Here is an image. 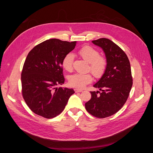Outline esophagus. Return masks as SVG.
<instances>
[{
  "instance_id": "1",
  "label": "esophagus",
  "mask_w": 153,
  "mask_h": 153,
  "mask_svg": "<svg viewBox=\"0 0 153 153\" xmlns=\"http://www.w3.org/2000/svg\"><path fill=\"white\" fill-rule=\"evenodd\" d=\"M74 91L76 93H79V92H82L83 90H81V89H79V88H75L74 89Z\"/></svg>"
}]
</instances>
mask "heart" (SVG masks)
<instances>
[{"mask_svg": "<svg viewBox=\"0 0 153 153\" xmlns=\"http://www.w3.org/2000/svg\"><path fill=\"white\" fill-rule=\"evenodd\" d=\"M79 55L84 60L90 63V70L96 78H100L105 72L107 61L105 57L99 55L96 49L89 45H84L77 51ZM74 55L68 53L62 59L63 68L67 71H71L73 67ZM93 80L90 73H76L68 78L70 85L77 88H82Z\"/></svg>", "mask_w": 153, "mask_h": 153, "instance_id": "obj_1", "label": "heart"}]
</instances>
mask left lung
Wrapping results in <instances>:
<instances>
[{"mask_svg":"<svg viewBox=\"0 0 153 153\" xmlns=\"http://www.w3.org/2000/svg\"><path fill=\"white\" fill-rule=\"evenodd\" d=\"M92 42L103 49L107 66L102 77L94 85L102 91H90L91 98L85 103V108L92 116L103 119L122 108L131 89L133 77L128 56L117 45L106 38Z\"/></svg>","mask_w":153,"mask_h":153,"instance_id":"1","label":"left lung"}]
</instances>
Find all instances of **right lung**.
I'll return each mask as SVG.
<instances>
[{"label": "right lung", "instance_id": "right-lung-1", "mask_svg": "<svg viewBox=\"0 0 153 153\" xmlns=\"http://www.w3.org/2000/svg\"><path fill=\"white\" fill-rule=\"evenodd\" d=\"M76 41L51 39L35 46L28 53L21 74L22 94L30 110L47 119L60 114L73 89L56 88L65 82L62 62L74 49Z\"/></svg>", "mask_w": 153, "mask_h": 153}]
</instances>
